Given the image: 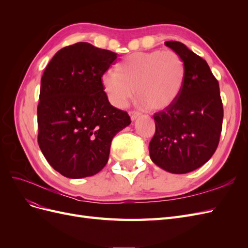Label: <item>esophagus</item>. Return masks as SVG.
Wrapping results in <instances>:
<instances>
[{
    "mask_svg": "<svg viewBox=\"0 0 248 248\" xmlns=\"http://www.w3.org/2000/svg\"><path fill=\"white\" fill-rule=\"evenodd\" d=\"M129 115H130V118L133 121V120H136L138 117L140 116V111H137V110H130L129 111Z\"/></svg>",
    "mask_w": 248,
    "mask_h": 248,
    "instance_id": "esophagus-1",
    "label": "esophagus"
}]
</instances>
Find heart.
Wrapping results in <instances>:
<instances>
[{"label":"heart","instance_id":"obj_1","mask_svg":"<svg viewBox=\"0 0 248 248\" xmlns=\"http://www.w3.org/2000/svg\"><path fill=\"white\" fill-rule=\"evenodd\" d=\"M185 78L182 58L174 50L136 52L117 67V72L107 71L102 85L109 101L124 108L134 95L142 107L162 109L170 106L181 93Z\"/></svg>","mask_w":248,"mask_h":248}]
</instances>
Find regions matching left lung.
Listing matches in <instances>:
<instances>
[{
	"mask_svg": "<svg viewBox=\"0 0 248 248\" xmlns=\"http://www.w3.org/2000/svg\"><path fill=\"white\" fill-rule=\"evenodd\" d=\"M164 44L182 58L185 78L178 98L153 116L156 129L149 152L164 170L186 174L205 164L216 151L223 107L218 80L205 60L181 42Z\"/></svg>",
	"mask_w": 248,
	"mask_h": 248,
	"instance_id": "1",
	"label": "left lung"
}]
</instances>
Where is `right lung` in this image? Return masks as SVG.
Listing matches in <instances>:
<instances>
[{
  "instance_id": "right-lung-1",
  "label": "right lung",
  "mask_w": 248,
  "mask_h": 248,
  "mask_svg": "<svg viewBox=\"0 0 248 248\" xmlns=\"http://www.w3.org/2000/svg\"><path fill=\"white\" fill-rule=\"evenodd\" d=\"M117 54L78 42L60 49L41 78L37 107L38 145L50 166L64 177L79 179L100 171L111 140L131 123L112 107L102 76Z\"/></svg>"
}]
</instances>
